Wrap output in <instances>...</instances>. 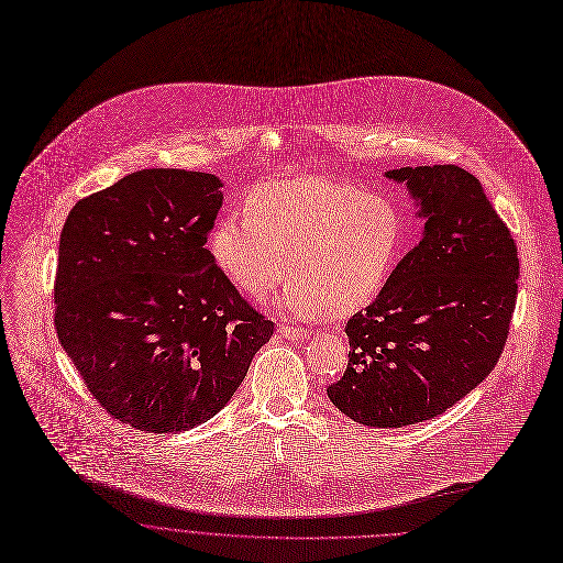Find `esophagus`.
Wrapping results in <instances>:
<instances>
[{
  "instance_id": "1",
  "label": "esophagus",
  "mask_w": 563,
  "mask_h": 563,
  "mask_svg": "<svg viewBox=\"0 0 563 563\" xmlns=\"http://www.w3.org/2000/svg\"><path fill=\"white\" fill-rule=\"evenodd\" d=\"M278 334L283 339H289V341H298V339H308L312 334L310 328H298V325H280L278 328Z\"/></svg>"
}]
</instances>
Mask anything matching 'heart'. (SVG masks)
<instances>
[{"label": "heart", "mask_w": 563, "mask_h": 563, "mask_svg": "<svg viewBox=\"0 0 563 563\" xmlns=\"http://www.w3.org/2000/svg\"><path fill=\"white\" fill-rule=\"evenodd\" d=\"M244 211L213 224L211 258L253 298L267 296L289 265L278 305L296 317L368 302L404 246V216L393 201L328 177L261 184L246 195Z\"/></svg>", "instance_id": "heart-1"}]
</instances>
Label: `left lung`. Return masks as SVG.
Wrapping results in <instances>:
<instances>
[{
	"label": "left lung",
	"mask_w": 563,
	"mask_h": 563,
	"mask_svg": "<svg viewBox=\"0 0 563 563\" xmlns=\"http://www.w3.org/2000/svg\"><path fill=\"white\" fill-rule=\"evenodd\" d=\"M386 177L406 184L424 233L347 321V368L328 397L354 422L399 429L442 416L494 371L517 305L519 255L472 173L418 166Z\"/></svg>",
	"instance_id": "1"
}]
</instances>
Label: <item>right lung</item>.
Instances as JSON below:
<instances>
[{"label":"right lung","instance_id":"right-lung-1","mask_svg":"<svg viewBox=\"0 0 563 563\" xmlns=\"http://www.w3.org/2000/svg\"><path fill=\"white\" fill-rule=\"evenodd\" d=\"M209 173L147 168L80 199L58 251V339L106 411L188 431L229 404L274 334L207 249L222 207Z\"/></svg>","mask_w":563,"mask_h":563}]
</instances>
